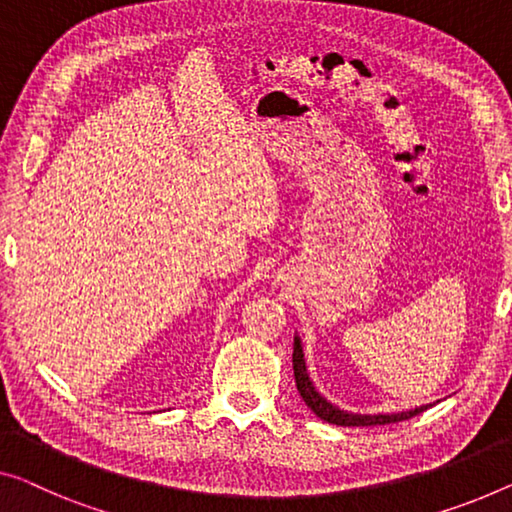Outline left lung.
Masks as SVG:
<instances>
[{"instance_id": "8db88e82", "label": "left lung", "mask_w": 512, "mask_h": 512, "mask_svg": "<svg viewBox=\"0 0 512 512\" xmlns=\"http://www.w3.org/2000/svg\"><path fill=\"white\" fill-rule=\"evenodd\" d=\"M292 365H294V377H296V388H299L303 402L315 411V414L322 418L326 423L333 425H345V427H358V425H388V423H400L407 421V418H414L421 414V411L427 409L418 407L411 411H402V414H377V416H361V414H347L338 407H333L331 402H326L322 395L315 391L312 381L308 377V370H305V361H303V349H301V340L294 338V354H292Z\"/></svg>"}]
</instances>
